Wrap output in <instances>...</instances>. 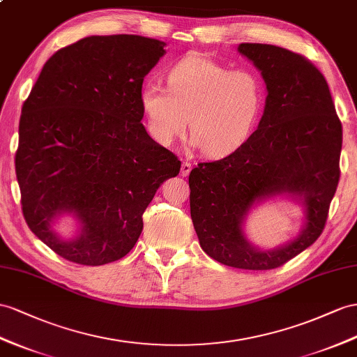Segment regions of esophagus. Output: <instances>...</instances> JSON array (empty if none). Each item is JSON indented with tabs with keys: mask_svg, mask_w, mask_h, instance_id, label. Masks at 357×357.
<instances>
[{
	"mask_svg": "<svg viewBox=\"0 0 357 357\" xmlns=\"http://www.w3.org/2000/svg\"><path fill=\"white\" fill-rule=\"evenodd\" d=\"M190 172H191V164H190L188 161L182 162V166H181V175H182V176H188Z\"/></svg>",
	"mask_w": 357,
	"mask_h": 357,
	"instance_id": "esophagus-1",
	"label": "esophagus"
}]
</instances>
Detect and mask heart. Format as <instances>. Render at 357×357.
Returning <instances> with one entry per match:
<instances>
[{"label":"heart","mask_w":357,"mask_h":357,"mask_svg":"<svg viewBox=\"0 0 357 357\" xmlns=\"http://www.w3.org/2000/svg\"><path fill=\"white\" fill-rule=\"evenodd\" d=\"M261 78L250 70H231L202 54L175 63L167 87L146 81L140 105L152 139L170 146L185 132L190 144L204 148L208 157L222 158L250 139L264 107Z\"/></svg>","instance_id":"obj_1"}]
</instances>
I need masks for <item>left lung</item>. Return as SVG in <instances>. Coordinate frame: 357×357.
<instances>
[{"mask_svg":"<svg viewBox=\"0 0 357 357\" xmlns=\"http://www.w3.org/2000/svg\"><path fill=\"white\" fill-rule=\"evenodd\" d=\"M267 89L264 114L238 151L190 173V213L200 248L225 266L271 270L312 245L321 235L340 181L342 125L327 81L300 54L266 43H241ZM285 195L305 209L296 239L270 251L243 234L251 209Z\"/></svg>","mask_w":357,"mask_h":357,"instance_id":"8db88e82","label":"left lung"}]
</instances>
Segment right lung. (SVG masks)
I'll return each instance as SVG.
<instances>
[{
	"label": "right lung",
	"mask_w": 357,
	"mask_h": 357,
	"mask_svg": "<svg viewBox=\"0 0 357 357\" xmlns=\"http://www.w3.org/2000/svg\"><path fill=\"white\" fill-rule=\"evenodd\" d=\"M166 43L134 34L90 36L45 63L22 105L16 178L25 222L59 257L81 266L123 258L143 213L181 161L142 123L144 77ZM61 215L72 239L53 229Z\"/></svg>",
	"instance_id": "obj_1"
}]
</instances>
